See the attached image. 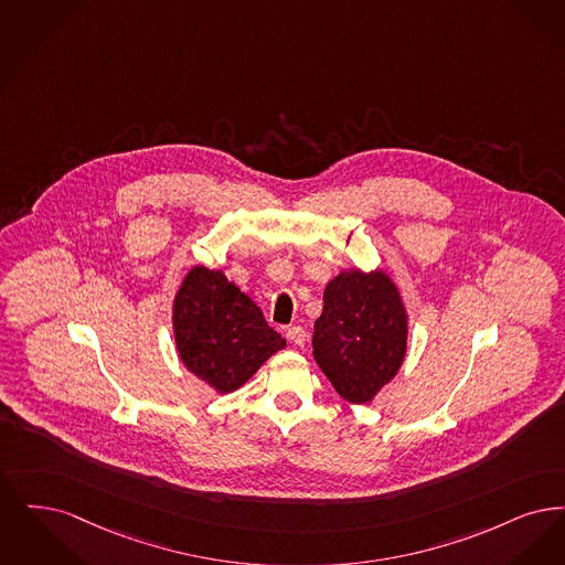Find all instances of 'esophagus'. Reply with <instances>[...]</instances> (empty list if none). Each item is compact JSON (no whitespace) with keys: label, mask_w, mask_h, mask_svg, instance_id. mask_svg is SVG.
Returning <instances> with one entry per match:
<instances>
[{"label":"esophagus","mask_w":565,"mask_h":565,"mask_svg":"<svg viewBox=\"0 0 565 565\" xmlns=\"http://www.w3.org/2000/svg\"><path fill=\"white\" fill-rule=\"evenodd\" d=\"M287 338H289V342L295 345H303L306 344V329L303 327H299V324H294V327H289L287 329Z\"/></svg>","instance_id":"34e87169"}]
</instances>
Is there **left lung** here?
I'll list each match as a JSON object with an SVG mask.
<instances>
[{
  "instance_id": "1",
  "label": "left lung",
  "mask_w": 565,
  "mask_h": 565,
  "mask_svg": "<svg viewBox=\"0 0 565 565\" xmlns=\"http://www.w3.org/2000/svg\"><path fill=\"white\" fill-rule=\"evenodd\" d=\"M315 322V361L354 405L371 403L405 361L409 315L391 274L340 271L324 287Z\"/></svg>"
}]
</instances>
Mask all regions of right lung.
I'll return each instance as SVG.
<instances>
[{
  "instance_id": "right-lung-1",
  "label": "right lung",
  "mask_w": 565,
  "mask_h": 565,
  "mask_svg": "<svg viewBox=\"0 0 565 565\" xmlns=\"http://www.w3.org/2000/svg\"><path fill=\"white\" fill-rule=\"evenodd\" d=\"M172 335L181 363L220 394L245 386L287 345L245 291L204 266H192L174 294Z\"/></svg>"
}]
</instances>
